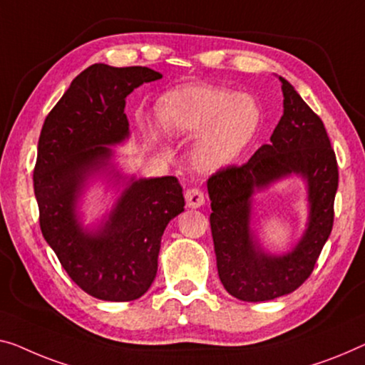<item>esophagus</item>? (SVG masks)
<instances>
[{
    "instance_id": "esophagus-1",
    "label": "esophagus",
    "mask_w": 365,
    "mask_h": 365,
    "mask_svg": "<svg viewBox=\"0 0 365 365\" xmlns=\"http://www.w3.org/2000/svg\"><path fill=\"white\" fill-rule=\"evenodd\" d=\"M185 201H187L188 208H200L205 203V195L198 188H190L185 193Z\"/></svg>"
}]
</instances>
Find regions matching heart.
<instances>
[{"label": "heart", "instance_id": "heart-1", "mask_svg": "<svg viewBox=\"0 0 365 365\" xmlns=\"http://www.w3.org/2000/svg\"><path fill=\"white\" fill-rule=\"evenodd\" d=\"M159 121L168 135H197L193 164L221 172L241 159L257 134L260 111L252 98L216 86H190L168 93Z\"/></svg>", "mask_w": 365, "mask_h": 365}]
</instances>
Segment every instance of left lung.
<instances>
[{"label": "left lung", "instance_id": "left-lung-1", "mask_svg": "<svg viewBox=\"0 0 365 365\" xmlns=\"http://www.w3.org/2000/svg\"><path fill=\"white\" fill-rule=\"evenodd\" d=\"M279 80L284 116L270 143L244 165L225 168L208 180L217 274L226 292L242 302H267L297 290L333 230L338 164L328 133L295 88L284 77ZM293 176L307 190V225L288 252L274 253L263 247L253 227L255 195Z\"/></svg>", "mask_w": 365, "mask_h": 365}]
</instances>
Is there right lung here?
Wrapping results in <instances>:
<instances>
[{"instance_id":"add662e5","label":"right lung","mask_w":365,"mask_h":365,"mask_svg":"<svg viewBox=\"0 0 365 365\" xmlns=\"http://www.w3.org/2000/svg\"><path fill=\"white\" fill-rule=\"evenodd\" d=\"M162 73L95 63L83 70L43 123L34 168L41 231L70 279L105 302L138 300L157 274L160 241L185 210L175 177L135 178L113 148L129 140L128 95ZM91 187L110 206L86 222ZM106 205V203H105Z\"/></svg>"}]
</instances>
